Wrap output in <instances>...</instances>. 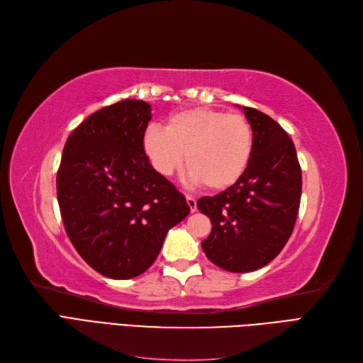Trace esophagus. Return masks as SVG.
<instances>
[{"label":"esophagus","mask_w":363,"mask_h":363,"mask_svg":"<svg viewBox=\"0 0 363 363\" xmlns=\"http://www.w3.org/2000/svg\"><path fill=\"white\" fill-rule=\"evenodd\" d=\"M186 203H188L191 212H195L196 211V200L194 199V196L191 195H186Z\"/></svg>","instance_id":"34e87169"}]
</instances>
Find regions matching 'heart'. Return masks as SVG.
Masks as SVG:
<instances>
[{
  "label": "heart",
  "mask_w": 363,
  "mask_h": 363,
  "mask_svg": "<svg viewBox=\"0 0 363 363\" xmlns=\"http://www.w3.org/2000/svg\"><path fill=\"white\" fill-rule=\"evenodd\" d=\"M252 148L255 135L245 116L204 107L174 113L167 128L150 125L144 135L156 172L168 177L186 160V179L212 191H224L242 177Z\"/></svg>",
  "instance_id": "obj_1"
}]
</instances>
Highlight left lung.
Returning <instances> with one entry per match:
<instances>
[{
  "label": "left lung",
  "mask_w": 363,
  "mask_h": 363,
  "mask_svg": "<svg viewBox=\"0 0 363 363\" xmlns=\"http://www.w3.org/2000/svg\"><path fill=\"white\" fill-rule=\"evenodd\" d=\"M255 135L248 167L233 186L196 206L212 221L204 255L230 272L256 271L286 245L298 215L301 168L292 139L271 116L242 107Z\"/></svg>",
  "instance_id": "8db88e82"
}]
</instances>
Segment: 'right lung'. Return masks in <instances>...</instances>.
Segmentation results:
<instances>
[{
  "instance_id": "add662e5",
  "label": "right lung",
  "mask_w": 363,
  "mask_h": 363,
  "mask_svg": "<svg viewBox=\"0 0 363 363\" xmlns=\"http://www.w3.org/2000/svg\"><path fill=\"white\" fill-rule=\"evenodd\" d=\"M150 119L148 103L123 100L87 116L63 148L57 200L65 230L87 265L108 279L145 272L168 230L191 211L145 155Z\"/></svg>"
}]
</instances>
